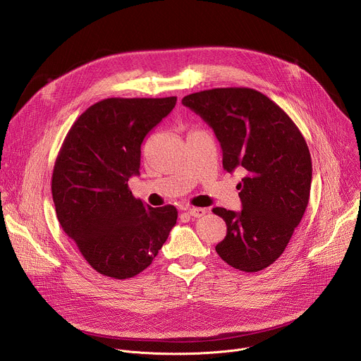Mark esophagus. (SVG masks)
Returning <instances> with one entry per match:
<instances>
[{"label":"esophagus","instance_id":"obj_1","mask_svg":"<svg viewBox=\"0 0 361 361\" xmlns=\"http://www.w3.org/2000/svg\"><path fill=\"white\" fill-rule=\"evenodd\" d=\"M187 213H188L191 217L200 219V217H202L205 213H207V210L201 209V207H187Z\"/></svg>","mask_w":361,"mask_h":361}]
</instances>
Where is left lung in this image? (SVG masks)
I'll list each match as a JSON object with an SVG mask.
<instances>
[{"instance_id":"1","label":"left lung","mask_w":361,"mask_h":361,"mask_svg":"<svg viewBox=\"0 0 361 361\" xmlns=\"http://www.w3.org/2000/svg\"><path fill=\"white\" fill-rule=\"evenodd\" d=\"M183 104L216 133L223 167L243 169L240 213L213 209L227 224L217 254L231 267L255 273L286 250L310 198L312 156L294 121L274 101L245 87L185 95Z\"/></svg>"}]
</instances>
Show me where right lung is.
Masks as SVG:
<instances>
[{"instance_id": "right-lung-1", "label": "right lung", "mask_w": 361, "mask_h": 361, "mask_svg": "<svg viewBox=\"0 0 361 361\" xmlns=\"http://www.w3.org/2000/svg\"><path fill=\"white\" fill-rule=\"evenodd\" d=\"M177 97L106 98L73 124L57 156L51 192L57 219L99 274L144 271L177 223L174 205L149 207L128 188L140 174L144 137L170 114Z\"/></svg>"}]
</instances>
